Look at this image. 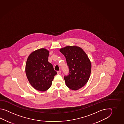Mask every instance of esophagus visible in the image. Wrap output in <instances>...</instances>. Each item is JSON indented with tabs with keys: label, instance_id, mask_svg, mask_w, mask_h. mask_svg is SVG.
<instances>
[{
	"label": "esophagus",
	"instance_id": "esophagus-1",
	"mask_svg": "<svg viewBox=\"0 0 124 124\" xmlns=\"http://www.w3.org/2000/svg\"><path fill=\"white\" fill-rule=\"evenodd\" d=\"M57 74H61V70H59V71H57Z\"/></svg>",
	"mask_w": 124,
	"mask_h": 124
}]
</instances>
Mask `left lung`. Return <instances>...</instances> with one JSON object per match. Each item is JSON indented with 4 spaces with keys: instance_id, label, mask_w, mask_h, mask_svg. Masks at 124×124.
<instances>
[{
    "instance_id": "obj_1",
    "label": "left lung",
    "mask_w": 124,
    "mask_h": 124,
    "mask_svg": "<svg viewBox=\"0 0 124 124\" xmlns=\"http://www.w3.org/2000/svg\"><path fill=\"white\" fill-rule=\"evenodd\" d=\"M60 51L65 57L68 66V75L64 77L66 86L77 90L84 86L90 78L91 64L87 54L81 48L67 46Z\"/></svg>"
}]
</instances>
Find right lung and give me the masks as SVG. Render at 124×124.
<instances>
[{
    "label": "right lung",
    "instance_id": "right-lung-1",
    "mask_svg": "<svg viewBox=\"0 0 124 124\" xmlns=\"http://www.w3.org/2000/svg\"><path fill=\"white\" fill-rule=\"evenodd\" d=\"M49 51L44 48L34 51L28 57L26 64V74L32 86L45 91L52 85L57 72L48 60Z\"/></svg>",
    "mask_w": 124,
    "mask_h": 124
}]
</instances>
